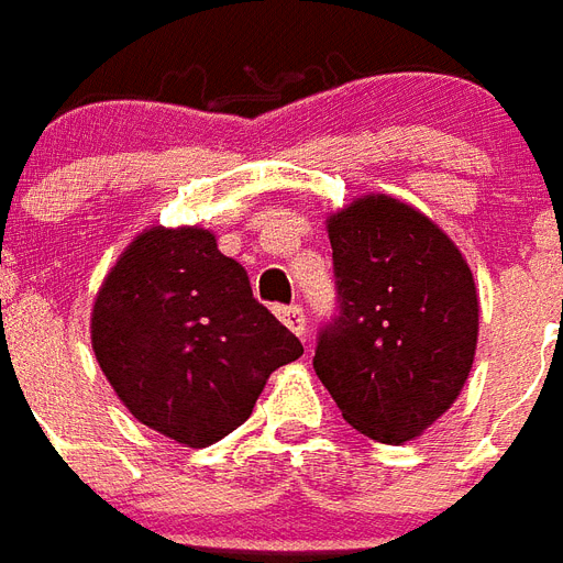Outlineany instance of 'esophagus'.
Returning a JSON list of instances; mask_svg holds the SVG:
<instances>
[{
    "instance_id": "1",
    "label": "esophagus",
    "mask_w": 563,
    "mask_h": 563,
    "mask_svg": "<svg viewBox=\"0 0 563 563\" xmlns=\"http://www.w3.org/2000/svg\"><path fill=\"white\" fill-rule=\"evenodd\" d=\"M278 317H282V323H285L294 335H299L302 341H306L308 335V320H306V311L299 306H285V308H278Z\"/></svg>"
}]
</instances>
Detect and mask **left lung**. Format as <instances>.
Returning <instances> with one entry per match:
<instances>
[{
    "mask_svg": "<svg viewBox=\"0 0 563 563\" xmlns=\"http://www.w3.org/2000/svg\"><path fill=\"white\" fill-rule=\"evenodd\" d=\"M341 311L317 338L314 371L346 424L400 445L463 391L477 346L466 257L421 210L362 196L327 219Z\"/></svg>",
    "mask_w": 563,
    "mask_h": 563,
    "instance_id": "obj_1",
    "label": "left lung"
}]
</instances>
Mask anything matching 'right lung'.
<instances>
[{
    "label": "right lung",
    "instance_id": "right-lung-1",
    "mask_svg": "<svg viewBox=\"0 0 563 563\" xmlns=\"http://www.w3.org/2000/svg\"><path fill=\"white\" fill-rule=\"evenodd\" d=\"M91 346L133 418L207 448L252 416L276 367L302 356L205 228H147L97 290Z\"/></svg>",
    "mask_w": 563,
    "mask_h": 563
}]
</instances>
